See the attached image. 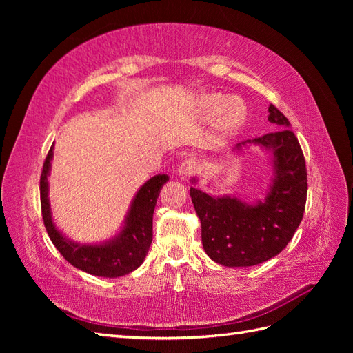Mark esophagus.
I'll use <instances>...</instances> for the list:
<instances>
[{
  "label": "esophagus",
  "instance_id": "obj_1",
  "mask_svg": "<svg viewBox=\"0 0 353 353\" xmlns=\"http://www.w3.org/2000/svg\"><path fill=\"white\" fill-rule=\"evenodd\" d=\"M197 170H199L197 160L193 159V157H190V159L184 160L183 163H181V166H179V175L183 176V178H188V176L196 175Z\"/></svg>",
  "mask_w": 353,
  "mask_h": 353
}]
</instances>
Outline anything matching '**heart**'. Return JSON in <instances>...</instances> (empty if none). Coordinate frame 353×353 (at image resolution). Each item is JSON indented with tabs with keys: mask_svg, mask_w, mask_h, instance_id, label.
<instances>
[{
	"mask_svg": "<svg viewBox=\"0 0 353 353\" xmlns=\"http://www.w3.org/2000/svg\"><path fill=\"white\" fill-rule=\"evenodd\" d=\"M200 103L203 112L208 114H215L222 110L221 123L223 130H234V128H237L245 116L244 105L239 100H225V97L221 94H208L201 99Z\"/></svg>",
	"mask_w": 353,
	"mask_h": 353,
	"instance_id": "obj_1",
	"label": "heart"
}]
</instances>
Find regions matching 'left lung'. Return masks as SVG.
Masks as SVG:
<instances>
[{"label": "left lung", "mask_w": 353, "mask_h": 353, "mask_svg": "<svg viewBox=\"0 0 353 353\" xmlns=\"http://www.w3.org/2000/svg\"><path fill=\"white\" fill-rule=\"evenodd\" d=\"M268 112L275 131L234 148L253 144L271 153L274 178L263 201L249 205L237 197H213L190 188L201 223L203 249L223 266H253L270 261L293 239L303 218L307 176L302 148L287 117L274 104Z\"/></svg>", "instance_id": "8db88e82"}]
</instances>
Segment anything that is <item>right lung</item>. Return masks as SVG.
Wrapping results in <instances>:
<instances>
[{
    "instance_id": "add662e5",
    "label": "right lung",
    "mask_w": 353,
    "mask_h": 353,
    "mask_svg": "<svg viewBox=\"0 0 353 353\" xmlns=\"http://www.w3.org/2000/svg\"><path fill=\"white\" fill-rule=\"evenodd\" d=\"M52 148L46 157L39 181L41 210L48 236L69 263L74 268L91 275L116 279L132 272L140 266L150 249L153 240V213L160 188L169 181V176L154 175L135 194L130 212L125 218L123 228L116 237L100 244H81L66 239L52 222L48 199V175L51 169Z\"/></svg>"
}]
</instances>
